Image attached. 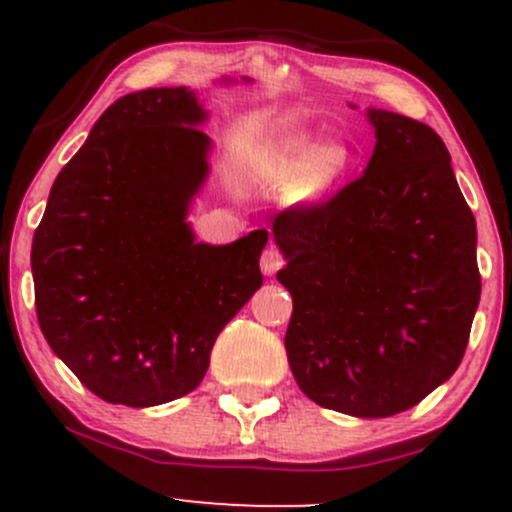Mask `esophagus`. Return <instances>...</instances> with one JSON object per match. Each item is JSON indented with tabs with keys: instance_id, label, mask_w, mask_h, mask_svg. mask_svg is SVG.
Returning <instances> with one entry per match:
<instances>
[{
	"instance_id": "esophagus-1",
	"label": "esophagus",
	"mask_w": 512,
	"mask_h": 512,
	"mask_svg": "<svg viewBox=\"0 0 512 512\" xmlns=\"http://www.w3.org/2000/svg\"><path fill=\"white\" fill-rule=\"evenodd\" d=\"M260 267H262V274L264 276H274L281 267H284V255H281V252L276 250L274 245H269V248L262 252Z\"/></svg>"
}]
</instances>
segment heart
Segmentation results:
<instances>
[{"label":"heart","mask_w":512,"mask_h":512,"mask_svg":"<svg viewBox=\"0 0 512 512\" xmlns=\"http://www.w3.org/2000/svg\"><path fill=\"white\" fill-rule=\"evenodd\" d=\"M349 149L339 142L310 146L305 137L276 139L252 163V178L269 190L286 192V202L313 209L349 170Z\"/></svg>","instance_id":"obj_1"}]
</instances>
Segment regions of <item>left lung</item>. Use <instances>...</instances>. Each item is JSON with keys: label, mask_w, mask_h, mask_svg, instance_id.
<instances>
[{"label": "left lung", "mask_w": 512, "mask_h": 512, "mask_svg": "<svg viewBox=\"0 0 512 512\" xmlns=\"http://www.w3.org/2000/svg\"><path fill=\"white\" fill-rule=\"evenodd\" d=\"M375 149L330 202L274 219L293 298L284 346L305 397L358 419L419 404L455 373L481 296L477 221L443 139L366 110Z\"/></svg>", "instance_id": "left-lung-1"}]
</instances>
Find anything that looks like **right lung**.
Here are the masks:
<instances>
[{"mask_svg": "<svg viewBox=\"0 0 512 512\" xmlns=\"http://www.w3.org/2000/svg\"><path fill=\"white\" fill-rule=\"evenodd\" d=\"M207 117L185 86L122 96L60 170L33 236L40 330L110 404L195 390L219 332L262 286L264 228L209 245L187 221L209 178Z\"/></svg>", "mask_w": 512, "mask_h": 512, "instance_id": "add662e5", "label": "right lung"}]
</instances>
